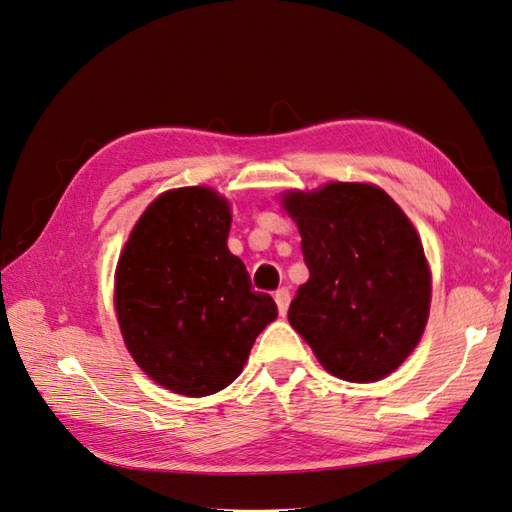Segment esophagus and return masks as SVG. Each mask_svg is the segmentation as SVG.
<instances>
[{"label":"esophagus","mask_w":512,"mask_h":512,"mask_svg":"<svg viewBox=\"0 0 512 512\" xmlns=\"http://www.w3.org/2000/svg\"><path fill=\"white\" fill-rule=\"evenodd\" d=\"M276 304H278V313L284 317L286 310H289V302H291V291L286 289V286H282V289L276 291Z\"/></svg>","instance_id":"obj_1"}]
</instances>
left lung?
<instances>
[{"instance_id": "obj_1", "label": "left lung", "mask_w": 512, "mask_h": 512, "mask_svg": "<svg viewBox=\"0 0 512 512\" xmlns=\"http://www.w3.org/2000/svg\"><path fill=\"white\" fill-rule=\"evenodd\" d=\"M310 271L291 326L332 376L376 382L415 350L430 310V269L413 223L378 186L332 182L289 193Z\"/></svg>"}]
</instances>
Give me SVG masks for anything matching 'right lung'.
I'll return each mask as SVG.
<instances>
[{
    "instance_id": "right-lung-1",
    "label": "right lung",
    "mask_w": 512,
    "mask_h": 512,
    "mask_svg": "<svg viewBox=\"0 0 512 512\" xmlns=\"http://www.w3.org/2000/svg\"><path fill=\"white\" fill-rule=\"evenodd\" d=\"M230 221L226 199L206 186L169 191L145 210L119 258L123 341L136 365L173 393L226 389L278 315L230 254Z\"/></svg>"
}]
</instances>
